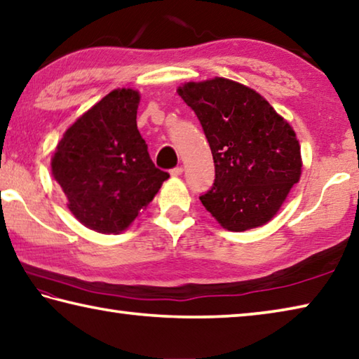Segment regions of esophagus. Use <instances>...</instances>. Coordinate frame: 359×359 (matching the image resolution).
<instances>
[{"mask_svg":"<svg viewBox=\"0 0 359 359\" xmlns=\"http://www.w3.org/2000/svg\"><path fill=\"white\" fill-rule=\"evenodd\" d=\"M182 172H184V169H182L180 166L171 169V175H172V177H177V175H180Z\"/></svg>","mask_w":359,"mask_h":359,"instance_id":"34e87169","label":"esophagus"}]
</instances>
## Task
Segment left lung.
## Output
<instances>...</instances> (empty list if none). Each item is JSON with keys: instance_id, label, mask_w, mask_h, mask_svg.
<instances>
[{"instance_id": "1", "label": "left lung", "mask_w": 359, "mask_h": 359, "mask_svg": "<svg viewBox=\"0 0 359 359\" xmlns=\"http://www.w3.org/2000/svg\"><path fill=\"white\" fill-rule=\"evenodd\" d=\"M177 93L196 114L214 156V185L199 196L204 208L228 231L269 222L301 177V147L288 121L229 79L187 82Z\"/></svg>"}]
</instances>
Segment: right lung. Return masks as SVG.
I'll list each match as a JSON object with an SVG mask.
<instances>
[{
  "label": "right lung",
  "instance_id": "add662e5",
  "mask_svg": "<svg viewBox=\"0 0 359 359\" xmlns=\"http://www.w3.org/2000/svg\"><path fill=\"white\" fill-rule=\"evenodd\" d=\"M139 100L131 88L106 95L66 130L52 156L53 179L72 215L98 233L128 228L169 177L137 130Z\"/></svg>",
  "mask_w": 359,
  "mask_h": 359
}]
</instances>
